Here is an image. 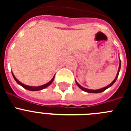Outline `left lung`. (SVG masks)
I'll return each instance as SVG.
<instances>
[{"label": "left lung", "mask_w": 131, "mask_h": 131, "mask_svg": "<svg viewBox=\"0 0 131 131\" xmlns=\"http://www.w3.org/2000/svg\"><path fill=\"white\" fill-rule=\"evenodd\" d=\"M120 69H121V60L119 61V69H118V71H117V75L116 77H115V79L113 80V81L112 82V83H110V84H109V85H107V86H106V87H104L102 88V89H97V90H91V89H86V88H84L82 86H81L77 82V81L75 80V82H76V84H77V86H79V87L80 88V89H81V90H83V91H84V92H89V93H100V92H104V91H106V89H108L109 87H110V86H112V85L113 84V83H115V81L117 80V78L118 75H119V71H120Z\"/></svg>", "instance_id": "left-lung-1"}]
</instances>
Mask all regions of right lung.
I'll return each instance as SVG.
<instances>
[{
	"instance_id": "add662e5",
	"label": "right lung",
	"mask_w": 131,
	"mask_h": 131,
	"mask_svg": "<svg viewBox=\"0 0 131 131\" xmlns=\"http://www.w3.org/2000/svg\"><path fill=\"white\" fill-rule=\"evenodd\" d=\"M12 75H13V77L14 79H15V81H16L17 83H18V84H19V85H21V86H23V87L24 88V89H27V90H28V91H40V90H42V89H45V88H47V86H48L50 85V84H51L53 82V81H54V77H55V75L53 77V78L52 79L51 81H50L48 83H46V84H43V85H41V86H28V85H25V84H23L22 83H21L20 81H19L16 78V77L14 76V75L13 74V73L12 72Z\"/></svg>"
}]
</instances>
